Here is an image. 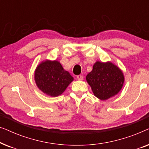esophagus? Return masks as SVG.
<instances>
[{
    "label": "esophagus",
    "mask_w": 149,
    "mask_h": 149,
    "mask_svg": "<svg viewBox=\"0 0 149 149\" xmlns=\"http://www.w3.org/2000/svg\"><path fill=\"white\" fill-rule=\"evenodd\" d=\"M77 79H78V80H83V75H81V74L77 75Z\"/></svg>",
    "instance_id": "obj_1"
}]
</instances>
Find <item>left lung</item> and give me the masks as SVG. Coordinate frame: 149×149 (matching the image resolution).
Here are the masks:
<instances>
[{
    "instance_id": "left-lung-1",
    "label": "left lung",
    "mask_w": 149,
    "mask_h": 149,
    "mask_svg": "<svg viewBox=\"0 0 149 149\" xmlns=\"http://www.w3.org/2000/svg\"><path fill=\"white\" fill-rule=\"evenodd\" d=\"M95 96L102 100L113 97L121 90L124 77L121 70L111 62H96L86 77Z\"/></svg>"
}]
</instances>
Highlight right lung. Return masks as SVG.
Segmentation results:
<instances>
[{"mask_svg": "<svg viewBox=\"0 0 149 149\" xmlns=\"http://www.w3.org/2000/svg\"><path fill=\"white\" fill-rule=\"evenodd\" d=\"M34 79L38 88L52 97L62 94L73 81V77L58 61H45L38 65Z\"/></svg>", "mask_w": 149, "mask_h": 149, "instance_id": "1", "label": "right lung"}]
</instances>
